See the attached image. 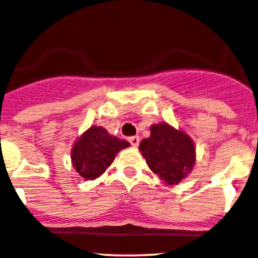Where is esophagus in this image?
I'll return each mask as SVG.
<instances>
[{
    "instance_id": "esophagus-1",
    "label": "esophagus",
    "mask_w": 258,
    "mask_h": 258,
    "mask_svg": "<svg viewBox=\"0 0 258 258\" xmlns=\"http://www.w3.org/2000/svg\"><path fill=\"white\" fill-rule=\"evenodd\" d=\"M127 141H129V143H131L133 147H138L139 146V137L138 136L129 137V138H127Z\"/></svg>"
}]
</instances>
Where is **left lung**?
Returning <instances> with one entry per match:
<instances>
[{
	"label": "left lung",
	"mask_w": 258,
	"mask_h": 258,
	"mask_svg": "<svg viewBox=\"0 0 258 258\" xmlns=\"http://www.w3.org/2000/svg\"><path fill=\"white\" fill-rule=\"evenodd\" d=\"M148 167L162 181L176 185L192 170L195 146L187 134L166 122L152 125L151 137L139 144Z\"/></svg>",
	"instance_id": "obj_1"
}]
</instances>
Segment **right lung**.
<instances>
[{
    "instance_id": "1",
    "label": "right lung",
    "mask_w": 258,
    "mask_h": 258,
    "mask_svg": "<svg viewBox=\"0 0 258 258\" xmlns=\"http://www.w3.org/2000/svg\"><path fill=\"white\" fill-rule=\"evenodd\" d=\"M126 147V141L110 136L102 126H91L73 146V167L83 178L94 180L106 171L117 152Z\"/></svg>"
}]
</instances>
